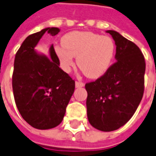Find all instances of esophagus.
I'll use <instances>...</instances> for the list:
<instances>
[{"label": "esophagus", "mask_w": 156, "mask_h": 156, "mask_svg": "<svg viewBox=\"0 0 156 156\" xmlns=\"http://www.w3.org/2000/svg\"><path fill=\"white\" fill-rule=\"evenodd\" d=\"M75 86H76V88H80V87H83V86H84V83H82V82L76 81L75 82Z\"/></svg>", "instance_id": "esophagus-1"}]
</instances>
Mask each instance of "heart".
<instances>
[{
	"label": "heart",
	"mask_w": 156,
	"mask_h": 156,
	"mask_svg": "<svg viewBox=\"0 0 156 156\" xmlns=\"http://www.w3.org/2000/svg\"><path fill=\"white\" fill-rule=\"evenodd\" d=\"M62 46H56L55 52L62 69L70 72L73 56L86 77L96 78L104 74L112 64L116 45L112 38L92 32L73 31L65 34Z\"/></svg>",
	"instance_id": "b5f03b06"
}]
</instances>
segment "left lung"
<instances>
[{"label": "left lung", "mask_w": 156, "mask_h": 156, "mask_svg": "<svg viewBox=\"0 0 156 156\" xmlns=\"http://www.w3.org/2000/svg\"><path fill=\"white\" fill-rule=\"evenodd\" d=\"M116 44V62L101 78L85 84L89 123L103 132L118 129L133 116L144 89L145 61L136 44L107 30Z\"/></svg>", "instance_id": "8db88e82"}]
</instances>
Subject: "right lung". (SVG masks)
Wrapping results in <instances>:
<instances>
[{
    "instance_id": "add662e5",
    "label": "right lung",
    "mask_w": 156,
    "mask_h": 156,
    "mask_svg": "<svg viewBox=\"0 0 156 156\" xmlns=\"http://www.w3.org/2000/svg\"><path fill=\"white\" fill-rule=\"evenodd\" d=\"M45 32L55 36L60 29L45 28L27 37L16 54L12 74L14 99L22 117L41 130L62 122L75 89L74 80L59 67L53 44L49 56L35 51Z\"/></svg>"
}]
</instances>
